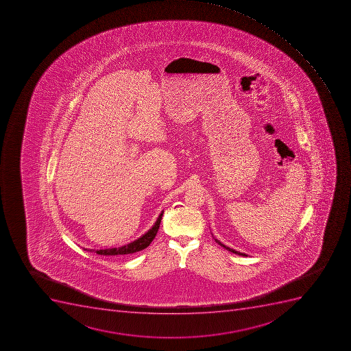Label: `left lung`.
<instances>
[{"label": "left lung", "mask_w": 351, "mask_h": 351, "mask_svg": "<svg viewBox=\"0 0 351 351\" xmlns=\"http://www.w3.org/2000/svg\"><path fill=\"white\" fill-rule=\"evenodd\" d=\"M216 241V243H218V244L220 245V246H223V248H226V250H229V252H232V253L236 254V255H239V256H247L246 254L241 253V252H237V250H232V248H229L228 246H226V245H223V243H220L218 239H215Z\"/></svg>", "instance_id": "8db88e82"}]
</instances>
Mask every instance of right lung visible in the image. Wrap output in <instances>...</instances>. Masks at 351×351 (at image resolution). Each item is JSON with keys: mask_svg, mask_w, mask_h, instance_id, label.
<instances>
[{"mask_svg": "<svg viewBox=\"0 0 351 351\" xmlns=\"http://www.w3.org/2000/svg\"><path fill=\"white\" fill-rule=\"evenodd\" d=\"M162 216H163V211H161V214L158 217L154 225L152 226V228H149L144 235L141 236L140 238H137L134 241H132L130 244L124 245V246L119 247V248H107V250H95L98 255H128V254L136 253L140 250L147 248L153 239L156 237V232L159 230L160 223H161ZM85 250V248H84ZM94 252V250H93Z\"/></svg>", "mask_w": 351, "mask_h": 351, "instance_id": "right-lung-1", "label": "right lung"}]
</instances>
